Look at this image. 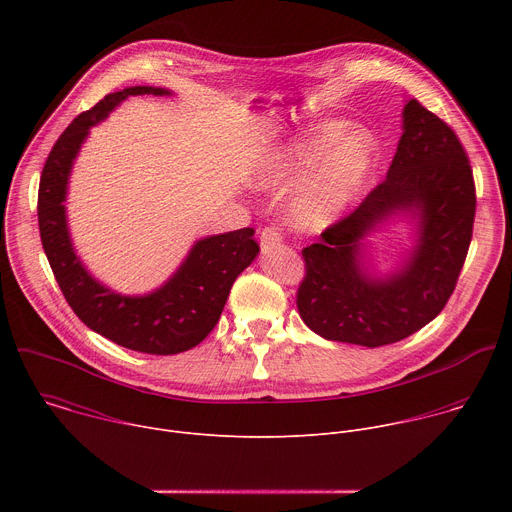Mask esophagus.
<instances>
[{
  "instance_id": "34e87169",
  "label": "esophagus",
  "mask_w": 512,
  "mask_h": 512,
  "mask_svg": "<svg viewBox=\"0 0 512 512\" xmlns=\"http://www.w3.org/2000/svg\"><path fill=\"white\" fill-rule=\"evenodd\" d=\"M259 243H261V249L267 251V249H271V247H275V245L281 243V233H279L275 227H267V229L261 231Z\"/></svg>"
}]
</instances>
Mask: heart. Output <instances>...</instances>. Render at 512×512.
I'll return each mask as SVG.
<instances>
[{
  "label": "heart",
  "mask_w": 512,
  "mask_h": 512,
  "mask_svg": "<svg viewBox=\"0 0 512 512\" xmlns=\"http://www.w3.org/2000/svg\"><path fill=\"white\" fill-rule=\"evenodd\" d=\"M344 133V123H320L273 150L255 172L257 186L283 190L321 160L289 204V221L302 231H322L336 223L373 170L375 143L369 133Z\"/></svg>",
  "instance_id": "b5f03b06"
}]
</instances>
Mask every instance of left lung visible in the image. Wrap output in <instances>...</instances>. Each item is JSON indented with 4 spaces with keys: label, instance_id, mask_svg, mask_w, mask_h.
<instances>
[{
    "label": "left lung",
    "instance_id": "8db88e82",
    "mask_svg": "<svg viewBox=\"0 0 512 512\" xmlns=\"http://www.w3.org/2000/svg\"><path fill=\"white\" fill-rule=\"evenodd\" d=\"M401 211L418 218V241L393 274L379 278L363 261L361 241ZM474 212V176L458 135L409 99L387 178L302 251V320L326 340L369 348L421 330L454 294L472 241Z\"/></svg>",
    "mask_w": 512,
    "mask_h": 512
}]
</instances>
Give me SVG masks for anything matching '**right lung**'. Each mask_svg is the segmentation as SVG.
<instances>
[{
  "mask_svg": "<svg viewBox=\"0 0 512 512\" xmlns=\"http://www.w3.org/2000/svg\"><path fill=\"white\" fill-rule=\"evenodd\" d=\"M133 95H170L160 87H127L81 113L56 139L38 188V227L62 294L81 322L129 350L178 354L200 344L223 314L231 287L259 253L253 229L200 239L178 271L152 294L123 296L81 263L66 225L68 176L89 129Z\"/></svg>",
  "mask_w": 512,
  "mask_h": 512,
  "instance_id": "obj_1",
  "label": "right lung"
}]
</instances>
